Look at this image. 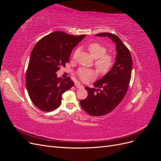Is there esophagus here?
<instances>
[{
	"label": "esophagus",
	"instance_id": "34e87169",
	"mask_svg": "<svg viewBox=\"0 0 161 161\" xmlns=\"http://www.w3.org/2000/svg\"><path fill=\"white\" fill-rule=\"evenodd\" d=\"M75 86H76V88H78V89L83 88V85L80 84V83H79V82H77V83H76V84H75Z\"/></svg>",
	"mask_w": 161,
	"mask_h": 161
}]
</instances>
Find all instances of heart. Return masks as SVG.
Here are the masks:
<instances>
[{
    "instance_id": "b5f03b06",
    "label": "heart",
    "mask_w": 161,
    "mask_h": 161,
    "mask_svg": "<svg viewBox=\"0 0 161 161\" xmlns=\"http://www.w3.org/2000/svg\"><path fill=\"white\" fill-rule=\"evenodd\" d=\"M88 50L92 57L96 59L95 65L97 70L101 73L108 72L114 64V59L109 54H107V48L99 43H92L88 46ZM77 75L82 81H86L95 76L93 70L80 69Z\"/></svg>"
}]
</instances>
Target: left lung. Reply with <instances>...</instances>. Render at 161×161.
Returning a JSON list of instances; mask_svg holds the SVG:
<instances>
[{"label":"left lung","mask_w":161,"mask_h":161,"mask_svg":"<svg viewBox=\"0 0 161 161\" xmlns=\"http://www.w3.org/2000/svg\"><path fill=\"white\" fill-rule=\"evenodd\" d=\"M96 36L108 37L113 41L117 52L115 61L111 70L93 83L97 89L85 87L88 96L80 103L88 114L102 116L113 111L124 99L128 89L133 62L129 50L118 36L110 33L96 34Z\"/></svg>","instance_id":"obj_1"}]
</instances>
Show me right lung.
Wrapping results in <instances>:
<instances>
[{
    "mask_svg": "<svg viewBox=\"0 0 161 161\" xmlns=\"http://www.w3.org/2000/svg\"><path fill=\"white\" fill-rule=\"evenodd\" d=\"M55 31L43 37L31 52L26 87L33 103L43 111L57 109L62 95L74 85L70 77H58L56 72L69 62L72 50L85 37Z\"/></svg>",
    "mask_w": 161,
    "mask_h": 161,
    "instance_id": "1",
    "label": "right lung"
}]
</instances>
